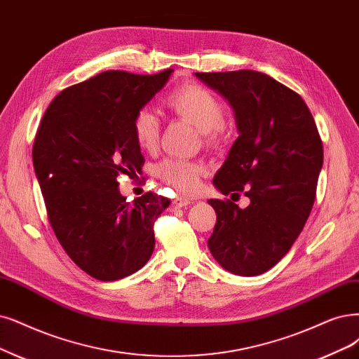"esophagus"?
<instances>
[{"mask_svg": "<svg viewBox=\"0 0 359 359\" xmlns=\"http://www.w3.org/2000/svg\"><path fill=\"white\" fill-rule=\"evenodd\" d=\"M188 204H191V201L188 200V198H184V196H177V198H175V200H172V203H171V208H172V210H176V208H183V207H187Z\"/></svg>", "mask_w": 359, "mask_h": 359, "instance_id": "34e87169", "label": "esophagus"}]
</instances>
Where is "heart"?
<instances>
[{
    "label": "heart",
    "mask_w": 359,
    "mask_h": 359,
    "mask_svg": "<svg viewBox=\"0 0 359 359\" xmlns=\"http://www.w3.org/2000/svg\"><path fill=\"white\" fill-rule=\"evenodd\" d=\"M164 106L179 118L200 128L205 143L217 142L224 133L223 103L205 87L183 84L172 90L164 100ZM133 137L142 151H152L159 137V123L149 111L136 114L131 124ZM201 164L170 158L156 168V175L171 188L182 194H192L200 188L204 175Z\"/></svg>",
    "instance_id": "1"
}]
</instances>
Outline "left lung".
Masks as SVG:
<instances>
[{
	"mask_svg": "<svg viewBox=\"0 0 359 359\" xmlns=\"http://www.w3.org/2000/svg\"><path fill=\"white\" fill-rule=\"evenodd\" d=\"M195 75L229 102L240 133L215 187L250 198L245 208L208 200L217 216L210 253L235 275H260L288 253L311 215L324 156L320 133L304 100L266 74Z\"/></svg>",
	"mask_w": 359,
	"mask_h": 359,
	"instance_id": "obj_1",
	"label": "left lung"
}]
</instances>
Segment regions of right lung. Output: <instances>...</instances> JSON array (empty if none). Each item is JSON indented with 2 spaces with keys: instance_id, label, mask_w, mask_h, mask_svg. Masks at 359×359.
I'll use <instances>...</instances> for the list:
<instances>
[{
  "instance_id": "1",
  "label": "right lung",
  "mask_w": 359,
  "mask_h": 359,
  "mask_svg": "<svg viewBox=\"0 0 359 359\" xmlns=\"http://www.w3.org/2000/svg\"><path fill=\"white\" fill-rule=\"evenodd\" d=\"M171 72H102L60 91L38 127L32 161L50 224L66 255L99 281L137 272L154 253V223L170 200L146 192L130 204L118 176L142 171L133 119Z\"/></svg>"
}]
</instances>
